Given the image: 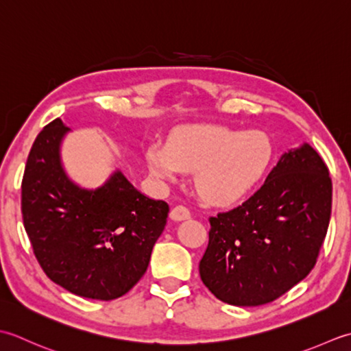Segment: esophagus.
I'll return each instance as SVG.
<instances>
[{"mask_svg":"<svg viewBox=\"0 0 351 351\" xmlns=\"http://www.w3.org/2000/svg\"><path fill=\"white\" fill-rule=\"evenodd\" d=\"M191 217V212L184 206H176L169 212V218L173 221H184Z\"/></svg>","mask_w":351,"mask_h":351,"instance_id":"esophagus-1","label":"esophagus"}]
</instances>
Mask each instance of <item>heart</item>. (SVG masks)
Masks as SVG:
<instances>
[{
	"instance_id": "b5f03b06",
	"label": "heart",
	"mask_w": 351,
	"mask_h": 351,
	"mask_svg": "<svg viewBox=\"0 0 351 351\" xmlns=\"http://www.w3.org/2000/svg\"><path fill=\"white\" fill-rule=\"evenodd\" d=\"M273 157L274 145L267 133L223 125L182 127L167 145L153 142L145 152L156 180L176 182L182 171H195L197 192L213 204H230L245 197L265 177Z\"/></svg>"
}]
</instances>
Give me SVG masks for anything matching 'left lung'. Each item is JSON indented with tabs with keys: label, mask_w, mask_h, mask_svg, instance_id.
<instances>
[{
	"label": "left lung",
	"mask_w": 351,
	"mask_h": 351,
	"mask_svg": "<svg viewBox=\"0 0 351 351\" xmlns=\"http://www.w3.org/2000/svg\"><path fill=\"white\" fill-rule=\"evenodd\" d=\"M332 212V180L309 144L291 148L262 188L212 217L199 277L221 302L261 306L315 267Z\"/></svg>",
	"instance_id": "1"
}]
</instances>
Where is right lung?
Returning a JSON list of instances; mask_svg holds the SVG:
<instances>
[{
    "label": "right lung",
    "mask_w": 351,
    "mask_h": 351,
    "mask_svg": "<svg viewBox=\"0 0 351 351\" xmlns=\"http://www.w3.org/2000/svg\"><path fill=\"white\" fill-rule=\"evenodd\" d=\"M69 132L57 118L34 141L21 186L24 227L56 285L109 302L145 274L169 207L139 192L119 169L95 189L77 184L62 163Z\"/></svg>",
    "instance_id": "add662e5"
}]
</instances>
